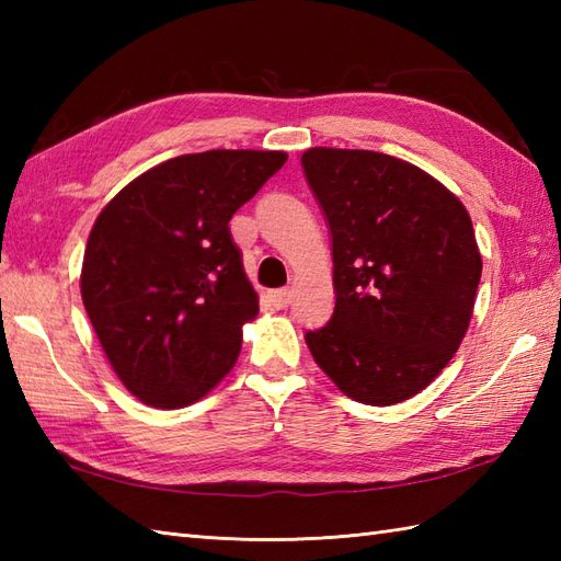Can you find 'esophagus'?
<instances>
[{
  "mask_svg": "<svg viewBox=\"0 0 561 561\" xmlns=\"http://www.w3.org/2000/svg\"><path fill=\"white\" fill-rule=\"evenodd\" d=\"M291 289H274L270 291V304L282 311V308H287L291 304Z\"/></svg>",
  "mask_w": 561,
  "mask_h": 561,
  "instance_id": "esophagus-1",
  "label": "esophagus"
}]
</instances>
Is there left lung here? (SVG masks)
<instances>
[{
	"label": "left lung",
	"mask_w": 561,
	"mask_h": 561,
	"mask_svg": "<svg viewBox=\"0 0 561 561\" xmlns=\"http://www.w3.org/2000/svg\"><path fill=\"white\" fill-rule=\"evenodd\" d=\"M304 173L332 236L335 311L306 344L356 402L410 400L468 332L482 257L462 202L416 165L313 147Z\"/></svg>",
	"instance_id": "obj_1"
}]
</instances>
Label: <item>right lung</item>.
<instances>
[{"label": "right lung", "instance_id": "right-lung-1", "mask_svg": "<svg viewBox=\"0 0 561 561\" xmlns=\"http://www.w3.org/2000/svg\"><path fill=\"white\" fill-rule=\"evenodd\" d=\"M287 153L211 149L153 165L99 214L81 299L125 388L145 404H193L231 371L257 294L229 221Z\"/></svg>", "mask_w": 561, "mask_h": 561}]
</instances>
